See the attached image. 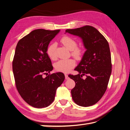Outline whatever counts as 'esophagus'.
<instances>
[{
  "mask_svg": "<svg viewBox=\"0 0 130 130\" xmlns=\"http://www.w3.org/2000/svg\"><path fill=\"white\" fill-rule=\"evenodd\" d=\"M64 76H65V78L66 79V80H68V79L69 78V77H68V76L67 75V74H65Z\"/></svg>",
  "mask_w": 130,
  "mask_h": 130,
  "instance_id": "1",
  "label": "esophagus"
}]
</instances>
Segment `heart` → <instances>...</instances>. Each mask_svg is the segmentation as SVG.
Here are the masks:
<instances>
[{
	"label": "heart",
	"mask_w": 130,
	"mask_h": 130,
	"mask_svg": "<svg viewBox=\"0 0 130 130\" xmlns=\"http://www.w3.org/2000/svg\"><path fill=\"white\" fill-rule=\"evenodd\" d=\"M61 42L66 48L70 50L71 54L76 59H80L83 55V50L77 47V43L72 38L68 36H64L61 39ZM57 44L53 43L50 44L47 49V54L50 59H55L56 58ZM76 65L75 60L72 59H62L57 62L54 65L55 69L59 72L67 73L72 70Z\"/></svg>",
	"instance_id": "heart-1"
}]
</instances>
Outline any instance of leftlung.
<instances>
[{
    "mask_svg": "<svg viewBox=\"0 0 130 130\" xmlns=\"http://www.w3.org/2000/svg\"><path fill=\"white\" fill-rule=\"evenodd\" d=\"M67 32L80 37L86 50L75 69L78 75L68 76L76 84L71 95L76 104L89 107L102 98L107 88L112 72L109 44L102 34L91 26L68 29ZM84 75L85 79L82 78Z\"/></svg>",
    "mask_w": 130,
    "mask_h": 130,
    "instance_id": "1",
    "label": "left lung"
}]
</instances>
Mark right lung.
<instances>
[{
	"label": "right lung",
	"instance_id": "add662e5",
	"mask_svg": "<svg viewBox=\"0 0 130 130\" xmlns=\"http://www.w3.org/2000/svg\"><path fill=\"white\" fill-rule=\"evenodd\" d=\"M59 31L37 29L21 39L15 47L12 63L15 85L21 97L33 107L49 106L64 80L62 72L47 75L53 67L47 49ZM43 74L48 76L43 78Z\"/></svg>",
	"mask_w": 130,
	"mask_h": 130
}]
</instances>
